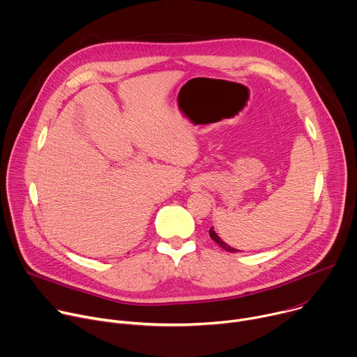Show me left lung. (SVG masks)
Returning a JSON list of instances; mask_svg holds the SVG:
<instances>
[{
  "mask_svg": "<svg viewBox=\"0 0 357 357\" xmlns=\"http://www.w3.org/2000/svg\"><path fill=\"white\" fill-rule=\"evenodd\" d=\"M209 234H211L212 240H213V241H216V243H218V244H219V245H220L223 250H226V251H229V252H237V251H238V250H236V248H233V247L227 245L226 243H223V241H222V240L218 237V234L213 231V229H211V230H209Z\"/></svg>",
  "mask_w": 357,
  "mask_h": 357,
  "instance_id": "left-lung-1",
  "label": "left lung"
}]
</instances>
